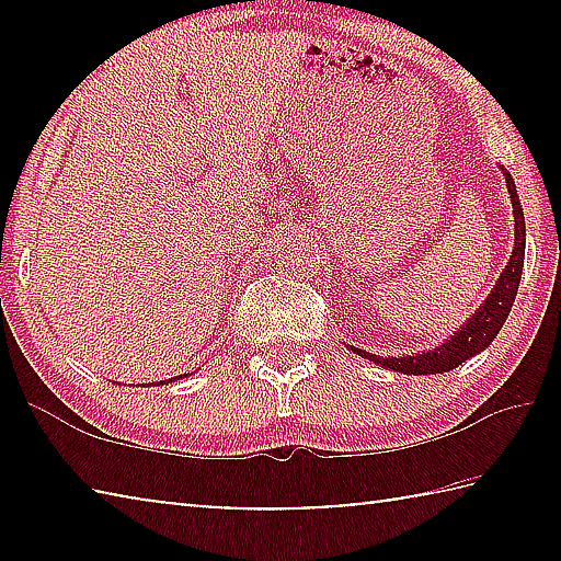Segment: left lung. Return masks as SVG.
<instances>
[{
	"label": "left lung",
	"mask_w": 561,
	"mask_h": 561,
	"mask_svg": "<svg viewBox=\"0 0 561 561\" xmlns=\"http://www.w3.org/2000/svg\"><path fill=\"white\" fill-rule=\"evenodd\" d=\"M502 173H505V180H507V193L512 197V215H515V250H512L507 267L500 274L495 289H492L485 304L474 311L472 319L465 321L458 334L450 336L443 346L425 351V354L383 358V356L368 354V351L354 348L356 354H360L368 360H374V364L393 368V371L428 376V374L453 371V368L460 366L462 360L472 358L474 354H480L482 348L490 346V341L497 336V331L502 329V324H505V319L512 309V301H515V297H517L522 264H525V215H522L515 180L510 178L507 170H502Z\"/></svg>",
	"instance_id": "1"
}]
</instances>
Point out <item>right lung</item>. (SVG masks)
<instances>
[{
	"label": "right lung",
	"instance_id": "obj_1",
	"mask_svg": "<svg viewBox=\"0 0 561 561\" xmlns=\"http://www.w3.org/2000/svg\"><path fill=\"white\" fill-rule=\"evenodd\" d=\"M183 376H187V374H183ZM183 376H175V378H183ZM170 381H173V378H170ZM170 381H168V383H170Z\"/></svg>",
	"mask_w": 561,
	"mask_h": 561
}]
</instances>
